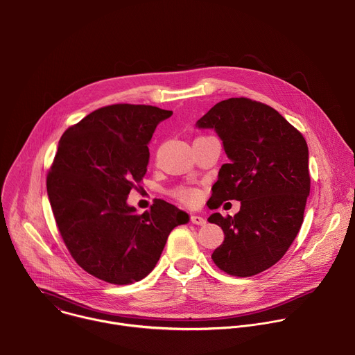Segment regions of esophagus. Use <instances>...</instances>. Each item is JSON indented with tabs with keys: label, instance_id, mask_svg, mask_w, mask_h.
Returning a JSON list of instances; mask_svg holds the SVG:
<instances>
[{
	"label": "esophagus",
	"instance_id": "obj_1",
	"mask_svg": "<svg viewBox=\"0 0 355 355\" xmlns=\"http://www.w3.org/2000/svg\"><path fill=\"white\" fill-rule=\"evenodd\" d=\"M191 222H192L193 225H198V226H204V225L207 223L205 218H202V216H199V215H191Z\"/></svg>",
	"mask_w": 355,
	"mask_h": 355
}]
</instances>
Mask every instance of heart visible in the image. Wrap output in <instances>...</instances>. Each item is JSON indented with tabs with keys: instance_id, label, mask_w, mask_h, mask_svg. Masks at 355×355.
<instances>
[{
	"instance_id": "heart-1",
	"label": "heart",
	"mask_w": 355,
	"mask_h": 355,
	"mask_svg": "<svg viewBox=\"0 0 355 355\" xmlns=\"http://www.w3.org/2000/svg\"><path fill=\"white\" fill-rule=\"evenodd\" d=\"M177 196L184 202H193L196 199V192L192 189H180L177 192Z\"/></svg>"
}]
</instances>
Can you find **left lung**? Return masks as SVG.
<instances>
[{
	"label": "left lung",
	"instance_id": "1",
	"mask_svg": "<svg viewBox=\"0 0 355 355\" xmlns=\"http://www.w3.org/2000/svg\"><path fill=\"white\" fill-rule=\"evenodd\" d=\"M195 126L215 130L229 159L209 208L240 200L234 216L208 218L225 233L212 260L230 275L260 274L284 257L302 226L311 191L306 140L274 108L248 98L220 101Z\"/></svg>",
	"mask_w": 355,
	"mask_h": 355
}]
</instances>
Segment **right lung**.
<instances>
[{
	"label": "right lung",
	"instance_id": "obj_1",
	"mask_svg": "<svg viewBox=\"0 0 355 355\" xmlns=\"http://www.w3.org/2000/svg\"><path fill=\"white\" fill-rule=\"evenodd\" d=\"M171 111L116 104L99 108L59 140L47 175V196L76 263L110 284L143 279L162 256L168 234L189 215L157 199L136 215L128 196L143 181L147 144Z\"/></svg>",
	"mask_w": 355,
	"mask_h": 355
}]
</instances>
